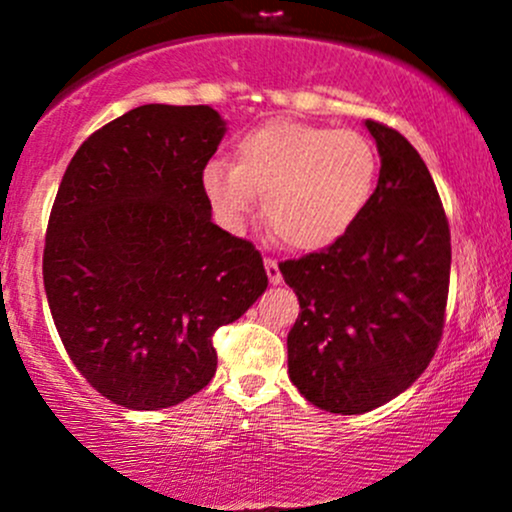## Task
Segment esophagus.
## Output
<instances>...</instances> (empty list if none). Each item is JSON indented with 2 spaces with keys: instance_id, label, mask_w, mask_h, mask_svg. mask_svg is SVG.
<instances>
[{
  "instance_id": "34e87169",
  "label": "esophagus",
  "mask_w": 512,
  "mask_h": 512,
  "mask_svg": "<svg viewBox=\"0 0 512 512\" xmlns=\"http://www.w3.org/2000/svg\"><path fill=\"white\" fill-rule=\"evenodd\" d=\"M264 269H267V276L272 284H281V272H279V264H276L274 257H264Z\"/></svg>"
}]
</instances>
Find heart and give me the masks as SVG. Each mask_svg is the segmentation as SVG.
Wrapping results in <instances>:
<instances>
[{
    "instance_id": "obj_1",
    "label": "heart",
    "mask_w": 512,
    "mask_h": 512,
    "mask_svg": "<svg viewBox=\"0 0 512 512\" xmlns=\"http://www.w3.org/2000/svg\"><path fill=\"white\" fill-rule=\"evenodd\" d=\"M380 158L354 129L269 120L233 149V166L209 161L202 192L221 226L240 231L264 197V219L296 250L337 243L354 226L378 185Z\"/></svg>"
}]
</instances>
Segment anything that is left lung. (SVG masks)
<instances>
[{
  "instance_id": "left-lung-1",
  "label": "left lung",
  "mask_w": 512,
  "mask_h": 512,
  "mask_svg": "<svg viewBox=\"0 0 512 512\" xmlns=\"http://www.w3.org/2000/svg\"><path fill=\"white\" fill-rule=\"evenodd\" d=\"M380 178L337 243L279 264L301 313L289 378L315 407L363 414L424 373L445 325L450 226L424 158L397 129L366 120Z\"/></svg>"
}]
</instances>
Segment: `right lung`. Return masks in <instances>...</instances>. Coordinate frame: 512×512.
Listing matches in <instances>:
<instances>
[{
    "label": "right lung",
    "mask_w": 512,
    "mask_h": 512,
    "mask_svg": "<svg viewBox=\"0 0 512 512\" xmlns=\"http://www.w3.org/2000/svg\"><path fill=\"white\" fill-rule=\"evenodd\" d=\"M223 132L209 105H139L64 170L45 293L76 370L120 407H175L207 387L214 332L267 289L260 250L216 226L202 192Z\"/></svg>",
    "instance_id": "right-lung-1"
}]
</instances>
